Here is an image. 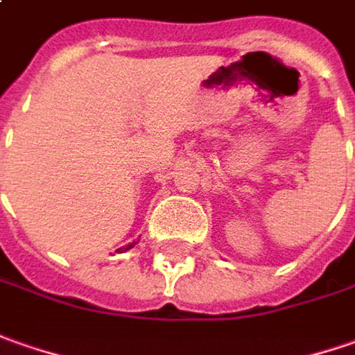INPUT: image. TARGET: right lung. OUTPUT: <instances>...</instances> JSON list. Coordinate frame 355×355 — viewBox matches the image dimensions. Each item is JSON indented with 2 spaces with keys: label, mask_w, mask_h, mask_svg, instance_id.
<instances>
[{
  "label": "right lung",
  "mask_w": 355,
  "mask_h": 355,
  "mask_svg": "<svg viewBox=\"0 0 355 355\" xmlns=\"http://www.w3.org/2000/svg\"><path fill=\"white\" fill-rule=\"evenodd\" d=\"M135 243H137V241H131L129 245H125V248H121V250H117V251H128V250H131V248H133Z\"/></svg>",
  "instance_id": "obj_1"
}]
</instances>
